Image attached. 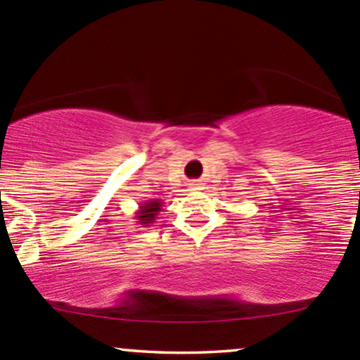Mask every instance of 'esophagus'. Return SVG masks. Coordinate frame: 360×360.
<instances>
[{"mask_svg":"<svg viewBox=\"0 0 360 360\" xmlns=\"http://www.w3.org/2000/svg\"><path fill=\"white\" fill-rule=\"evenodd\" d=\"M191 188H198V184H191Z\"/></svg>","mask_w":360,"mask_h":360,"instance_id":"34e87169","label":"esophagus"}]
</instances>
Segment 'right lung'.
I'll return each instance as SVG.
<instances>
[{
  "mask_svg": "<svg viewBox=\"0 0 360 360\" xmlns=\"http://www.w3.org/2000/svg\"><path fill=\"white\" fill-rule=\"evenodd\" d=\"M160 212H162V203H160V200H148V201H143V203H140L134 218L137 220L139 225L150 226V223L155 221L157 214Z\"/></svg>",
  "mask_w": 360,
  "mask_h": 360,
  "instance_id": "1",
  "label": "right lung"
}]
</instances>
